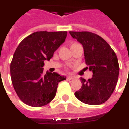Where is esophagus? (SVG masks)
<instances>
[{"mask_svg": "<svg viewBox=\"0 0 129 129\" xmlns=\"http://www.w3.org/2000/svg\"><path fill=\"white\" fill-rule=\"evenodd\" d=\"M75 77H67V80L68 81H73V80H75Z\"/></svg>", "mask_w": 129, "mask_h": 129, "instance_id": "esophagus-1", "label": "esophagus"}]
</instances>
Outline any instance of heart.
Instances as JSON below:
<instances>
[{"label":"heart","mask_w":129,"mask_h":129,"mask_svg":"<svg viewBox=\"0 0 129 129\" xmlns=\"http://www.w3.org/2000/svg\"><path fill=\"white\" fill-rule=\"evenodd\" d=\"M77 43H73L72 45H75V44H77Z\"/></svg>","instance_id":"obj_1"}]
</instances>
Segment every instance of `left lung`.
I'll list each match as a JSON object with an SVG mask.
<instances>
[{"label":"left lung","instance_id":"1","mask_svg":"<svg viewBox=\"0 0 129 129\" xmlns=\"http://www.w3.org/2000/svg\"><path fill=\"white\" fill-rule=\"evenodd\" d=\"M84 47L87 68L92 71V77L81 78L82 86L75 92L84 104L100 105L113 94L119 76V63L113 50L99 35L90 32H70Z\"/></svg>","mask_w":129,"mask_h":129}]
</instances>
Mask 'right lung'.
Segmentation results:
<instances>
[{
    "label": "right lung",
    "instance_id": "1",
    "mask_svg": "<svg viewBox=\"0 0 129 129\" xmlns=\"http://www.w3.org/2000/svg\"><path fill=\"white\" fill-rule=\"evenodd\" d=\"M67 37V32H36L25 37L16 48L10 64L13 86L20 100L33 107L47 105L56 95L60 81L66 77L43 73L50 60Z\"/></svg>",
    "mask_w": 129,
    "mask_h": 129
}]
</instances>
